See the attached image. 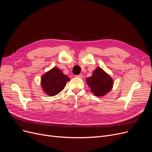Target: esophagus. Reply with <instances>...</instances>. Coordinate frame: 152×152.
Wrapping results in <instances>:
<instances>
[{"label":"esophagus","instance_id":"1","mask_svg":"<svg viewBox=\"0 0 152 152\" xmlns=\"http://www.w3.org/2000/svg\"><path fill=\"white\" fill-rule=\"evenodd\" d=\"M76 77H78V78H83V75H82V74H80V75H77Z\"/></svg>","mask_w":152,"mask_h":152}]
</instances>
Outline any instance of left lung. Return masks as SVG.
<instances>
[{
  "instance_id": "8db88e82",
  "label": "left lung",
  "mask_w": 152,
  "mask_h": 152,
  "mask_svg": "<svg viewBox=\"0 0 152 152\" xmlns=\"http://www.w3.org/2000/svg\"><path fill=\"white\" fill-rule=\"evenodd\" d=\"M91 91L97 96L105 95L112 89L113 80L102 68L97 67L92 75L86 79Z\"/></svg>"
}]
</instances>
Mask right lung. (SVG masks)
I'll return each mask as SVG.
<instances>
[{
	"label": "right lung",
	"mask_w": 152,
	"mask_h": 152,
	"mask_svg": "<svg viewBox=\"0 0 152 152\" xmlns=\"http://www.w3.org/2000/svg\"><path fill=\"white\" fill-rule=\"evenodd\" d=\"M70 78L57 67H54L41 77V85L43 91L50 96L59 94Z\"/></svg>",
	"instance_id": "right-lung-1"
}]
</instances>
